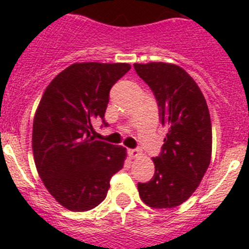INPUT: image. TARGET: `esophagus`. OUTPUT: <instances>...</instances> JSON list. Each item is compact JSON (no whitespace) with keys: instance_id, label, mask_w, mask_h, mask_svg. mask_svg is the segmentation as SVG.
<instances>
[{"instance_id":"1","label":"esophagus","mask_w":249,"mask_h":249,"mask_svg":"<svg viewBox=\"0 0 249 249\" xmlns=\"http://www.w3.org/2000/svg\"><path fill=\"white\" fill-rule=\"evenodd\" d=\"M127 155L131 159H136L141 155V151L139 149H129L127 150Z\"/></svg>"}]
</instances>
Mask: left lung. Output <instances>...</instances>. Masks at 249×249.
Masks as SVG:
<instances>
[{
  "label": "left lung",
  "instance_id": "obj_1",
  "mask_svg": "<svg viewBox=\"0 0 249 249\" xmlns=\"http://www.w3.org/2000/svg\"><path fill=\"white\" fill-rule=\"evenodd\" d=\"M156 98L159 116L167 126L160 155L152 159L155 174L138 183L147 206L172 208L198 187L211 161L212 126L205 97L192 77L178 66L162 62L134 64Z\"/></svg>",
  "mask_w": 249,
  "mask_h": 249
}]
</instances>
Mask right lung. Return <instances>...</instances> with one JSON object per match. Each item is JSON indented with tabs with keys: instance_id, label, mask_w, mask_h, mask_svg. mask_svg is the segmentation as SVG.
Masks as SVG:
<instances>
[{
	"instance_id": "right-lung-1",
	"label": "right lung",
	"mask_w": 249,
	"mask_h": 249,
	"mask_svg": "<svg viewBox=\"0 0 249 249\" xmlns=\"http://www.w3.org/2000/svg\"><path fill=\"white\" fill-rule=\"evenodd\" d=\"M127 63H74L44 91L33 120L32 149L39 178L55 200L74 212L104 201L110 178L124 166L126 149L95 140L93 123L102 119L109 91Z\"/></svg>"
}]
</instances>
